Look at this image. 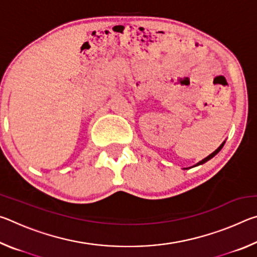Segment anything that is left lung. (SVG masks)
Segmentation results:
<instances>
[{"mask_svg":"<svg viewBox=\"0 0 257 257\" xmlns=\"http://www.w3.org/2000/svg\"><path fill=\"white\" fill-rule=\"evenodd\" d=\"M224 143H225V141H224V142L222 143V144H221L219 147H217V149H216L214 152H213V153H211L210 155L206 156L205 159H203L202 161H199L198 163H196V164H195V165H193V167H189V168H184V170H188V169L195 168V167H198V165H202V164H204V163H205V162H207V161H210L212 158H214V156H215L217 153H219V152H220L221 150H222V147H223V145H224Z\"/></svg>","mask_w":257,"mask_h":257,"instance_id":"1","label":"left lung"}]
</instances>
